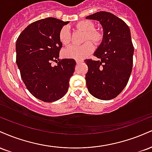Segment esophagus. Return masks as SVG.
I'll return each instance as SVG.
<instances>
[{"label": "esophagus", "instance_id": "esophagus-1", "mask_svg": "<svg viewBox=\"0 0 152 152\" xmlns=\"http://www.w3.org/2000/svg\"><path fill=\"white\" fill-rule=\"evenodd\" d=\"M76 64H80V63L83 62V61H82V60H76Z\"/></svg>", "mask_w": 152, "mask_h": 152}]
</instances>
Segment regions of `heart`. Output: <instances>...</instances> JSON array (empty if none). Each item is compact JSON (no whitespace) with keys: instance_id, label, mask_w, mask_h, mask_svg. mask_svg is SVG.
I'll return each mask as SVG.
<instances>
[{"instance_id":"1","label":"heart","mask_w":152,"mask_h":152,"mask_svg":"<svg viewBox=\"0 0 152 152\" xmlns=\"http://www.w3.org/2000/svg\"><path fill=\"white\" fill-rule=\"evenodd\" d=\"M76 29L78 31L85 32L83 42L84 44L81 46H71L66 48L63 52L64 56L66 58L74 59H83L88 57L91 53H93L94 50V44L99 45L102 42L104 35L100 31L95 29V24L91 20H81L77 23L76 25ZM59 40L64 46L70 44L71 42V36L69 27L68 26H63L59 31Z\"/></svg>"}]
</instances>
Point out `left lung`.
Segmentation results:
<instances>
[{"label":"left lung","instance_id":"1","mask_svg":"<svg viewBox=\"0 0 152 152\" xmlns=\"http://www.w3.org/2000/svg\"><path fill=\"white\" fill-rule=\"evenodd\" d=\"M98 20L104 29V38L94 53L99 61L86 59L88 91L96 98L110 100L124 90L129 79L133 66L134 46L130 29L118 17L106 11L87 16Z\"/></svg>","mask_w":152,"mask_h":152}]
</instances>
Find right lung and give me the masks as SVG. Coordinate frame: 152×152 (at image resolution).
Segmentation results:
<instances>
[{
  "mask_svg": "<svg viewBox=\"0 0 152 152\" xmlns=\"http://www.w3.org/2000/svg\"><path fill=\"white\" fill-rule=\"evenodd\" d=\"M69 21L46 18L24 29L16 41V64L26 88L44 102L61 99L69 86L76 63L73 58L59 59L62 43L58 34ZM53 62H58L53 66Z\"/></svg>",
  "mask_w": 152,
  "mask_h": 152,
  "instance_id": "right-lung-1",
  "label": "right lung"
}]
</instances>
